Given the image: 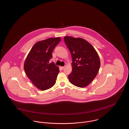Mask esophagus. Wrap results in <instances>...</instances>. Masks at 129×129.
<instances>
[{"label":"esophagus","mask_w":129,"mask_h":129,"mask_svg":"<svg viewBox=\"0 0 129 129\" xmlns=\"http://www.w3.org/2000/svg\"><path fill=\"white\" fill-rule=\"evenodd\" d=\"M64 68H65V66H64V67H61V69L62 70L64 69Z\"/></svg>","instance_id":"1"}]
</instances>
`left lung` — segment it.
I'll list each match as a JSON object with an SVG mask.
<instances>
[{
	"label": "left lung",
	"instance_id": "1",
	"mask_svg": "<svg viewBox=\"0 0 129 129\" xmlns=\"http://www.w3.org/2000/svg\"><path fill=\"white\" fill-rule=\"evenodd\" d=\"M64 41L72 57V72L69 74L71 83L79 87L90 83L100 67L99 55L92 45L80 38L64 37Z\"/></svg>",
	"mask_w": 129,
	"mask_h": 129
}]
</instances>
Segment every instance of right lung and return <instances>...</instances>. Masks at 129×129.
Returning a JSON list of instances; mask_svg holds the SVG:
<instances>
[{
  "label": "right lung",
  "mask_w": 129,
  "mask_h": 129,
  "mask_svg": "<svg viewBox=\"0 0 129 129\" xmlns=\"http://www.w3.org/2000/svg\"><path fill=\"white\" fill-rule=\"evenodd\" d=\"M61 40L60 38H49L39 41L32 48L27 55L24 69L28 78L38 89L45 90L55 83L59 72L58 68L52 62V52Z\"/></svg>",
  "instance_id": "add662e5"
}]
</instances>
